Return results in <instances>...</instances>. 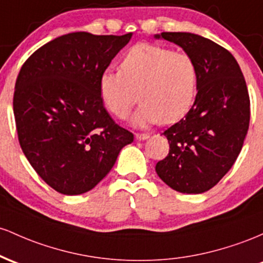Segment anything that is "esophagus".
I'll return each instance as SVG.
<instances>
[{
    "instance_id": "obj_1",
    "label": "esophagus",
    "mask_w": 263,
    "mask_h": 263,
    "mask_svg": "<svg viewBox=\"0 0 263 263\" xmlns=\"http://www.w3.org/2000/svg\"><path fill=\"white\" fill-rule=\"evenodd\" d=\"M149 137L150 135L145 134V133H137V134H135V138H137L138 140H146Z\"/></svg>"
}]
</instances>
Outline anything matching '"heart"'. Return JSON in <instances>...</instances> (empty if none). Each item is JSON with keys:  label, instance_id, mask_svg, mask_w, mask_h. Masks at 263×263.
<instances>
[{"label": "heart", "instance_id": "1", "mask_svg": "<svg viewBox=\"0 0 263 263\" xmlns=\"http://www.w3.org/2000/svg\"><path fill=\"white\" fill-rule=\"evenodd\" d=\"M199 70L186 52L140 43L124 55L120 70H105L100 76L103 103L111 114L125 119L138 102L133 118L138 126L160 122L171 124L187 114L195 102Z\"/></svg>", "mask_w": 263, "mask_h": 263}]
</instances>
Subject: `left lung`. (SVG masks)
<instances>
[{
	"label": "left lung",
	"instance_id": "1",
	"mask_svg": "<svg viewBox=\"0 0 263 263\" xmlns=\"http://www.w3.org/2000/svg\"><path fill=\"white\" fill-rule=\"evenodd\" d=\"M194 58L199 70L194 105L163 134L169 154L156 174L171 189L201 194L220 181L242 149L250 124V97L237 61L223 47L199 34L163 32Z\"/></svg>",
	"mask_w": 263,
	"mask_h": 263
}]
</instances>
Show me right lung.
Instances as JSON below:
<instances>
[{
  "instance_id": "right-lung-1",
  "label": "right lung",
  "mask_w": 263,
  "mask_h": 263,
  "mask_svg": "<svg viewBox=\"0 0 263 263\" xmlns=\"http://www.w3.org/2000/svg\"><path fill=\"white\" fill-rule=\"evenodd\" d=\"M130 38L73 32L38 48L21 68L13 96L20 145L58 193L92 190L134 140L109 116L99 90L100 76Z\"/></svg>"
}]
</instances>
